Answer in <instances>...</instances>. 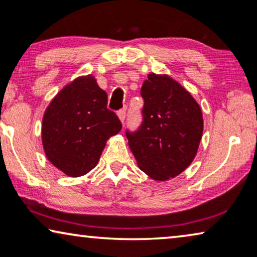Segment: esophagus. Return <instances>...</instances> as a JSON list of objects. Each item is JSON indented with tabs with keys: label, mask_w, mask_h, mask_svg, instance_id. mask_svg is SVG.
I'll list each match as a JSON object with an SVG mask.
<instances>
[{
	"label": "esophagus",
	"mask_w": 257,
	"mask_h": 257,
	"mask_svg": "<svg viewBox=\"0 0 257 257\" xmlns=\"http://www.w3.org/2000/svg\"><path fill=\"white\" fill-rule=\"evenodd\" d=\"M118 118H119V120H120L122 124H124L125 118H126V110H125V108H124V110H120L118 112Z\"/></svg>",
	"instance_id": "esophagus-1"
}]
</instances>
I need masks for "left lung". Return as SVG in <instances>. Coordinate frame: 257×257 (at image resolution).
<instances>
[{
    "instance_id": "obj_1",
    "label": "left lung",
    "mask_w": 257,
    "mask_h": 257,
    "mask_svg": "<svg viewBox=\"0 0 257 257\" xmlns=\"http://www.w3.org/2000/svg\"><path fill=\"white\" fill-rule=\"evenodd\" d=\"M140 93L144 121L136 133L126 132L130 150L144 173L156 181H167L194 160L203 132L201 107L165 73H149Z\"/></svg>"
}]
</instances>
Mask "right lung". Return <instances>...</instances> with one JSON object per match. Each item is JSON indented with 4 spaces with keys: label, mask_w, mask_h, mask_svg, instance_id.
<instances>
[{
    "label": "right lung",
    "mask_w": 257,
    "mask_h": 257,
    "mask_svg": "<svg viewBox=\"0 0 257 257\" xmlns=\"http://www.w3.org/2000/svg\"><path fill=\"white\" fill-rule=\"evenodd\" d=\"M107 94L92 75L79 76L50 101L42 119V144L48 160L68 177L97 166L106 142L121 130L107 110Z\"/></svg>",
    "instance_id": "1"
}]
</instances>
